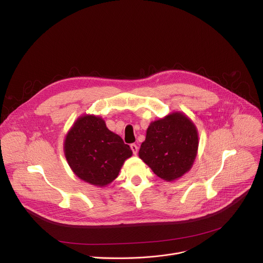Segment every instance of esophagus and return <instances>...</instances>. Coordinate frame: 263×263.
Returning a JSON list of instances; mask_svg holds the SVG:
<instances>
[{"label": "esophagus", "instance_id": "34e87169", "mask_svg": "<svg viewBox=\"0 0 263 263\" xmlns=\"http://www.w3.org/2000/svg\"><path fill=\"white\" fill-rule=\"evenodd\" d=\"M131 150H132V152H133V154H137V151H138V147L135 145V144H131Z\"/></svg>", "mask_w": 263, "mask_h": 263}]
</instances>
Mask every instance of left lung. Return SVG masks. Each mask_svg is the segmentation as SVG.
Segmentation results:
<instances>
[{"mask_svg": "<svg viewBox=\"0 0 263 263\" xmlns=\"http://www.w3.org/2000/svg\"><path fill=\"white\" fill-rule=\"evenodd\" d=\"M198 146L194 122L185 114L174 112L151 122L138 155L157 177L171 182L190 170Z\"/></svg>", "mask_w": 263, "mask_h": 263, "instance_id": "8db88e82", "label": "left lung"}]
</instances>
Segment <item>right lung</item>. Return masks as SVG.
<instances>
[{
  "instance_id": "right-lung-1",
  "label": "right lung",
  "mask_w": 263,
  "mask_h": 263,
  "mask_svg": "<svg viewBox=\"0 0 263 263\" xmlns=\"http://www.w3.org/2000/svg\"><path fill=\"white\" fill-rule=\"evenodd\" d=\"M64 154L79 179L103 187L117 178L132 150L119 135L107 128L101 117L85 114L67 132Z\"/></svg>"
}]
</instances>
